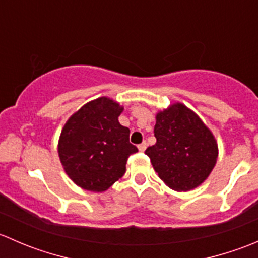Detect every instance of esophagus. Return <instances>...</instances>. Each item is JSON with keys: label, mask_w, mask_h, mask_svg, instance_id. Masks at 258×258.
I'll use <instances>...</instances> for the list:
<instances>
[{"label": "esophagus", "mask_w": 258, "mask_h": 258, "mask_svg": "<svg viewBox=\"0 0 258 258\" xmlns=\"http://www.w3.org/2000/svg\"><path fill=\"white\" fill-rule=\"evenodd\" d=\"M146 147H147V142H146V141L142 142L141 145H139V150L141 151V152H144V151L146 150Z\"/></svg>", "instance_id": "34e87169"}]
</instances>
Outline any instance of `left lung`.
Masks as SVG:
<instances>
[{
  "label": "left lung",
  "mask_w": 258,
  "mask_h": 258,
  "mask_svg": "<svg viewBox=\"0 0 258 258\" xmlns=\"http://www.w3.org/2000/svg\"><path fill=\"white\" fill-rule=\"evenodd\" d=\"M156 144L145 151L158 177L175 191L199 187L212 172L218 146L209 127L183 103L156 114Z\"/></svg>",
  "instance_id": "1"
}]
</instances>
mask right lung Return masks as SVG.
I'll use <instances>...</instances> for the list:
<instances>
[{
  "label": "right lung",
  "mask_w": 258,
  "mask_h": 258,
  "mask_svg": "<svg viewBox=\"0 0 258 258\" xmlns=\"http://www.w3.org/2000/svg\"><path fill=\"white\" fill-rule=\"evenodd\" d=\"M123 111L116 101L100 97L67 119L58 140L64 172L81 188L103 192L126 172L127 158L136 153L130 130L118 122Z\"/></svg>",
  "instance_id": "1"
}]
</instances>
